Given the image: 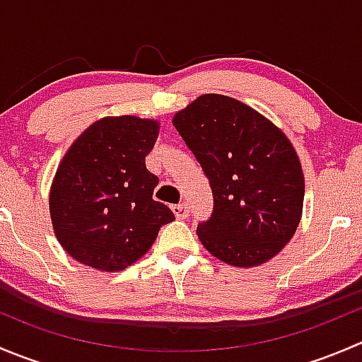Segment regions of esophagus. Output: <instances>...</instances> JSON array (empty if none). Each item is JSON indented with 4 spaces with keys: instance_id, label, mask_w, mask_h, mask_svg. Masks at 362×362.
<instances>
[{
    "instance_id": "1",
    "label": "esophagus",
    "mask_w": 362,
    "mask_h": 362,
    "mask_svg": "<svg viewBox=\"0 0 362 362\" xmlns=\"http://www.w3.org/2000/svg\"><path fill=\"white\" fill-rule=\"evenodd\" d=\"M171 210H173L175 217L177 218H187L189 217V206L185 203L173 204V206H171Z\"/></svg>"
}]
</instances>
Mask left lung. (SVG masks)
Segmentation results:
<instances>
[{
    "label": "left lung",
    "instance_id": "left-lung-1",
    "mask_svg": "<svg viewBox=\"0 0 362 362\" xmlns=\"http://www.w3.org/2000/svg\"><path fill=\"white\" fill-rule=\"evenodd\" d=\"M202 164L214 211L198 224L203 247L240 268L259 266L291 242L301 221L305 177L289 138L249 105L203 94L173 117Z\"/></svg>",
    "mask_w": 362,
    "mask_h": 362
}]
</instances>
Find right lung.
Here are the masks:
<instances>
[{
	"label": "right lung",
	"instance_id": "add662e5",
	"mask_svg": "<svg viewBox=\"0 0 362 362\" xmlns=\"http://www.w3.org/2000/svg\"><path fill=\"white\" fill-rule=\"evenodd\" d=\"M158 134V120L105 117L68 148L49 206L57 242L73 259L120 272L147 254L160 226L175 221L173 211L152 198L159 178L145 166Z\"/></svg>",
	"mask_w": 362,
	"mask_h": 362
}]
</instances>
